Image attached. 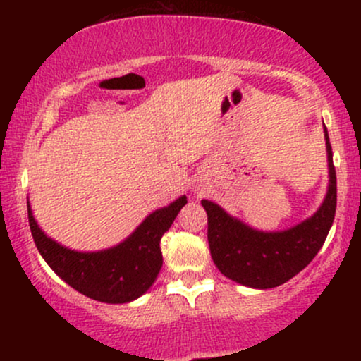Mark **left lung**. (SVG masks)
Here are the masks:
<instances>
[{"label":"left lung","instance_id":"left-lung-1","mask_svg":"<svg viewBox=\"0 0 361 361\" xmlns=\"http://www.w3.org/2000/svg\"><path fill=\"white\" fill-rule=\"evenodd\" d=\"M329 186L312 217L279 233L256 231L222 207L202 200L209 217V246L215 267L227 279L251 288H273L304 270L324 244L336 214V171L324 127Z\"/></svg>","mask_w":361,"mask_h":361}]
</instances>
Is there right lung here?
Returning a JSON list of instances; mask_svg holds the SVG:
<instances>
[{
  "instance_id": "1",
  "label": "right lung",
  "mask_w": 361,
  "mask_h": 361,
  "mask_svg": "<svg viewBox=\"0 0 361 361\" xmlns=\"http://www.w3.org/2000/svg\"><path fill=\"white\" fill-rule=\"evenodd\" d=\"M186 197L157 209L126 241L103 251L82 252L68 250L49 238L39 227L28 207V224L37 250L57 275L74 290L105 304H126L139 299L154 283L163 267L159 243L171 227Z\"/></svg>"
}]
</instances>
